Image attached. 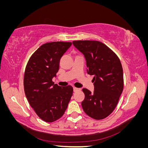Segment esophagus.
<instances>
[{
  "label": "esophagus",
  "mask_w": 148,
  "mask_h": 148,
  "mask_svg": "<svg viewBox=\"0 0 148 148\" xmlns=\"http://www.w3.org/2000/svg\"><path fill=\"white\" fill-rule=\"evenodd\" d=\"M80 90V88H76V87H73V91L74 92L75 91H79Z\"/></svg>",
  "instance_id": "esophagus-1"
}]
</instances>
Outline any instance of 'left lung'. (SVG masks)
I'll use <instances>...</instances> for the list:
<instances>
[{
    "mask_svg": "<svg viewBox=\"0 0 148 148\" xmlns=\"http://www.w3.org/2000/svg\"><path fill=\"white\" fill-rule=\"evenodd\" d=\"M74 46L82 52L86 61L88 73L94 75L95 90H82L84 112L95 120L106 118L117 106L123 89V73L117 54L106 44L97 41H74Z\"/></svg>",
    "mask_w": 148,
    "mask_h": 148,
    "instance_id": "8db88e82",
    "label": "left lung"
}]
</instances>
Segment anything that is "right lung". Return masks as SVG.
Masks as SVG:
<instances>
[{
    "mask_svg": "<svg viewBox=\"0 0 148 148\" xmlns=\"http://www.w3.org/2000/svg\"><path fill=\"white\" fill-rule=\"evenodd\" d=\"M71 45L70 42L62 41L44 44L30 57L26 66L23 80L26 97L36 114L46 122L59 119L72 96V86H60L52 82L61 57Z\"/></svg>",
    "mask_w": 148,
    "mask_h": 148,
    "instance_id": "1",
    "label": "right lung"
}]
</instances>
